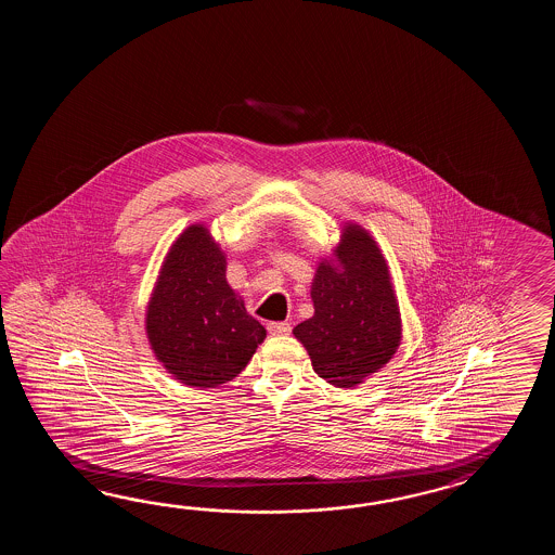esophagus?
Listing matches in <instances>:
<instances>
[{
	"label": "esophagus",
	"mask_w": 555,
	"mask_h": 555,
	"mask_svg": "<svg viewBox=\"0 0 555 555\" xmlns=\"http://www.w3.org/2000/svg\"><path fill=\"white\" fill-rule=\"evenodd\" d=\"M268 331L272 333V335H278V337H282V335H289V331H292V325L289 323H285V321H273L268 325Z\"/></svg>",
	"instance_id": "obj_1"
}]
</instances>
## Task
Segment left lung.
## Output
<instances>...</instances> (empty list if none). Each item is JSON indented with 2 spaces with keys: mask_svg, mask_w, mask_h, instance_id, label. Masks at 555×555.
<instances>
[{
  "mask_svg": "<svg viewBox=\"0 0 555 555\" xmlns=\"http://www.w3.org/2000/svg\"><path fill=\"white\" fill-rule=\"evenodd\" d=\"M339 234L311 280L315 311L294 335L319 377L337 389H357L401 347V309L377 240L351 220Z\"/></svg>",
  "mask_w": 555,
  "mask_h": 555,
  "instance_id": "8db88e82",
  "label": "left lung"
}]
</instances>
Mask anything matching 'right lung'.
<instances>
[{
	"label": "right lung",
	"instance_id": "add662e5",
	"mask_svg": "<svg viewBox=\"0 0 555 555\" xmlns=\"http://www.w3.org/2000/svg\"><path fill=\"white\" fill-rule=\"evenodd\" d=\"M225 251L202 222L166 251L146 304L144 331L154 359L170 377L216 389L248 365L266 330L225 280Z\"/></svg>",
	"mask_w": 555,
	"mask_h": 555
}]
</instances>
